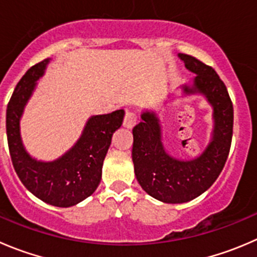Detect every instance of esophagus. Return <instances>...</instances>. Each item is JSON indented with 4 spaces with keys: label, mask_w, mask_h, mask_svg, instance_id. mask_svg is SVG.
I'll list each match as a JSON object with an SVG mask.
<instances>
[{
    "label": "esophagus",
    "mask_w": 257,
    "mask_h": 257,
    "mask_svg": "<svg viewBox=\"0 0 257 257\" xmlns=\"http://www.w3.org/2000/svg\"><path fill=\"white\" fill-rule=\"evenodd\" d=\"M137 119H138V115H137L136 111L128 110L125 113V116H124V121H123L124 126H125V128L132 129L137 124Z\"/></svg>",
    "instance_id": "esophagus-1"
}]
</instances>
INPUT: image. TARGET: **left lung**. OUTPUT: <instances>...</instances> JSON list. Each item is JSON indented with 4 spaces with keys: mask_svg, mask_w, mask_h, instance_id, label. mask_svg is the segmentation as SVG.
I'll use <instances>...</instances> for the list:
<instances>
[{
    "mask_svg": "<svg viewBox=\"0 0 257 257\" xmlns=\"http://www.w3.org/2000/svg\"><path fill=\"white\" fill-rule=\"evenodd\" d=\"M196 78L183 85L186 95L202 94L213 108L211 142L197 158L182 161L168 154L162 143V129L154 111H143L133 128L132 158L134 173L149 196L164 203H183L207 191L223 169L232 141L233 106L226 85L211 66L196 57L178 54Z\"/></svg>",
    "mask_w": 257,
    "mask_h": 257,
    "instance_id": "left-lung-1",
    "label": "left lung"
}]
</instances>
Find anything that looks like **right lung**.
<instances>
[{"label":"right lung","mask_w":257,"mask_h":257,"mask_svg":"<svg viewBox=\"0 0 257 257\" xmlns=\"http://www.w3.org/2000/svg\"><path fill=\"white\" fill-rule=\"evenodd\" d=\"M49 61L45 59L30 68L17 83L7 105V142L15 171L32 195L56 207H70L98 188L104 158L114 132L123 123L124 110L89 118L78 142L60 158L52 162L32 158L22 144L20 119Z\"/></svg>","instance_id":"add662e5"}]
</instances>
